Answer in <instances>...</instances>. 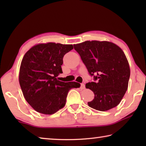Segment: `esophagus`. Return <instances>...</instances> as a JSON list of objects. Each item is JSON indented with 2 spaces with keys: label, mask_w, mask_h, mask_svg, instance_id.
Listing matches in <instances>:
<instances>
[{
  "label": "esophagus",
  "mask_w": 146,
  "mask_h": 146,
  "mask_svg": "<svg viewBox=\"0 0 146 146\" xmlns=\"http://www.w3.org/2000/svg\"><path fill=\"white\" fill-rule=\"evenodd\" d=\"M80 89H81V90H84V89H85V84H81Z\"/></svg>",
  "instance_id": "esophagus-1"
}]
</instances>
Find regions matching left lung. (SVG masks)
Returning <instances> with one entry per match:
<instances>
[{"instance_id":"left-lung-1","label":"left lung","mask_w":146,"mask_h":146,"mask_svg":"<svg viewBox=\"0 0 146 146\" xmlns=\"http://www.w3.org/2000/svg\"><path fill=\"white\" fill-rule=\"evenodd\" d=\"M73 46L96 81L86 84L95 94L88 106L100 111L118 106L127 90L130 76L129 62L122 49L108 41L88 40Z\"/></svg>"}]
</instances>
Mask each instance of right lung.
Wrapping results in <instances>:
<instances>
[{
	"instance_id": "1",
	"label": "right lung",
	"mask_w": 146,
	"mask_h": 146,
	"mask_svg": "<svg viewBox=\"0 0 146 146\" xmlns=\"http://www.w3.org/2000/svg\"><path fill=\"white\" fill-rule=\"evenodd\" d=\"M73 49L72 44H38L24 55L19 84L26 100L36 111L54 114L66 105L69 91L80 88L78 82H64L56 78L62 73L64 55Z\"/></svg>"
}]
</instances>
